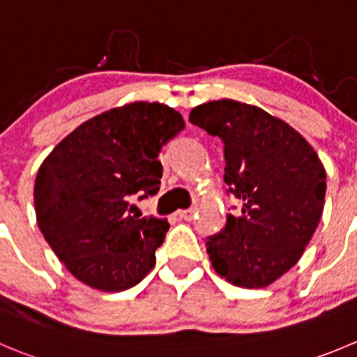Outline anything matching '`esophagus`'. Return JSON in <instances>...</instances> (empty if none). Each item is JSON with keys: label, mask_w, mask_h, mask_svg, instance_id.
Returning <instances> with one entry per match:
<instances>
[{"label": "esophagus", "mask_w": 357, "mask_h": 357, "mask_svg": "<svg viewBox=\"0 0 357 357\" xmlns=\"http://www.w3.org/2000/svg\"><path fill=\"white\" fill-rule=\"evenodd\" d=\"M176 215L181 217L184 220H191L195 217V208H189V210H181V212H176Z\"/></svg>", "instance_id": "obj_1"}]
</instances>
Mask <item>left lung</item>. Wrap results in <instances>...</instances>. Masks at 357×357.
Returning <instances> with one entry per match:
<instances>
[{
  "label": "left lung",
  "instance_id": "left-lung-1",
  "mask_svg": "<svg viewBox=\"0 0 357 357\" xmlns=\"http://www.w3.org/2000/svg\"><path fill=\"white\" fill-rule=\"evenodd\" d=\"M189 121L224 144L227 195L240 213L206 238L212 266L227 282L270 286L298 263L321 220L326 172L312 145L287 122L235 100L192 108Z\"/></svg>",
  "mask_w": 357,
  "mask_h": 357
}]
</instances>
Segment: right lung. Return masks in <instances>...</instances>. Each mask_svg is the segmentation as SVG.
<instances>
[{
    "label": "right lung",
    "instance_id": "1",
    "mask_svg": "<svg viewBox=\"0 0 357 357\" xmlns=\"http://www.w3.org/2000/svg\"><path fill=\"white\" fill-rule=\"evenodd\" d=\"M184 128L173 108L135 101L80 124L42 162L35 181L38 227L80 282L115 293L154 268L169 224L130 215L128 199L158 195V155Z\"/></svg>",
    "mask_w": 357,
    "mask_h": 357
}]
</instances>
